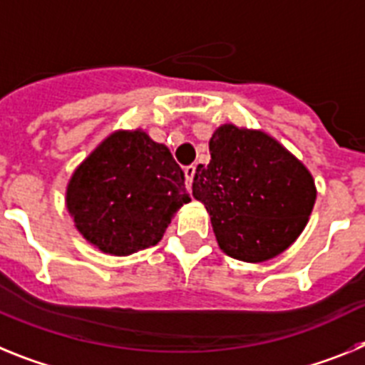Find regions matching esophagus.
<instances>
[{
    "label": "esophagus",
    "instance_id": "34e87169",
    "mask_svg": "<svg viewBox=\"0 0 365 365\" xmlns=\"http://www.w3.org/2000/svg\"><path fill=\"white\" fill-rule=\"evenodd\" d=\"M195 173H196V167L195 165H187L185 169H183V174H185V185L191 189V183L192 178H195Z\"/></svg>",
    "mask_w": 365,
    "mask_h": 365
}]
</instances>
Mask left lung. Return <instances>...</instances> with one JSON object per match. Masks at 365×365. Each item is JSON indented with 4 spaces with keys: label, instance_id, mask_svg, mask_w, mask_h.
Returning <instances> with one entry per match:
<instances>
[{
    "label": "left lung",
    "instance_id": "8db88e82",
    "mask_svg": "<svg viewBox=\"0 0 365 365\" xmlns=\"http://www.w3.org/2000/svg\"><path fill=\"white\" fill-rule=\"evenodd\" d=\"M211 161L196 167L192 196L211 217L218 246L244 262L277 257L301 235L316 202L310 170L262 130L220 125Z\"/></svg>",
    "mask_w": 365,
    "mask_h": 365
}]
</instances>
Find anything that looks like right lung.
Instances as JSON below:
<instances>
[{"label": "right lung", "mask_w": 365, "mask_h": 365, "mask_svg": "<svg viewBox=\"0 0 365 365\" xmlns=\"http://www.w3.org/2000/svg\"><path fill=\"white\" fill-rule=\"evenodd\" d=\"M187 202L183 170L169 148L141 128L104 138L66 187V207L78 233L115 257L160 242Z\"/></svg>", "instance_id": "add662e5"}]
</instances>
